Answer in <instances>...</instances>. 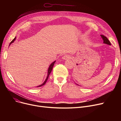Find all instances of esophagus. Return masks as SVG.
Returning a JSON list of instances; mask_svg holds the SVG:
<instances>
[{
	"mask_svg": "<svg viewBox=\"0 0 121 121\" xmlns=\"http://www.w3.org/2000/svg\"><path fill=\"white\" fill-rule=\"evenodd\" d=\"M71 58V56L68 55V54H66L64 56H63V57H62L63 59H64V60H67V59H70Z\"/></svg>",
	"mask_w": 121,
	"mask_h": 121,
	"instance_id": "esophagus-1",
	"label": "esophagus"
}]
</instances>
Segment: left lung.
Returning a JSON list of instances; mask_svg holds the SVG:
<instances>
[{
  "mask_svg": "<svg viewBox=\"0 0 121 121\" xmlns=\"http://www.w3.org/2000/svg\"><path fill=\"white\" fill-rule=\"evenodd\" d=\"M100 36H101V38H102V39H103L104 43H106L107 44H109V45H111V43H110V41L108 40V39L105 36H104L103 35H101Z\"/></svg>",
  "mask_w": 121,
  "mask_h": 121,
  "instance_id": "obj_1",
  "label": "left lung"
}]
</instances>
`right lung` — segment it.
<instances>
[{"label":"right lung","mask_w":121,"mask_h":121,"mask_svg":"<svg viewBox=\"0 0 121 121\" xmlns=\"http://www.w3.org/2000/svg\"><path fill=\"white\" fill-rule=\"evenodd\" d=\"M16 39V37H15V38H14V39L11 42V43H10L9 46L10 45V44H11L12 43H13V42L15 41ZM55 63V61H54L53 62H52V64H50V65L49 66V68H48V75H47V78H46V79L45 81H44V82H43V83L42 84H41V85H39V86H37V87H41V86H43V85H44V84H45V83H46V82H47V80H48V78L49 75V74H50V73L51 72H52V68H53V66H54V63Z\"/></svg>","instance_id":"right-lung-1"}]
</instances>
